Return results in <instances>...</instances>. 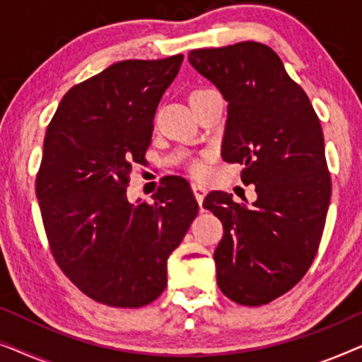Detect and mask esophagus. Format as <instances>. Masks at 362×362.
Instances as JSON below:
<instances>
[{"label": "esophagus", "instance_id": "obj_1", "mask_svg": "<svg viewBox=\"0 0 362 362\" xmlns=\"http://www.w3.org/2000/svg\"><path fill=\"white\" fill-rule=\"evenodd\" d=\"M191 187H192V192H194L196 201L199 202V204H202V201H204V197L207 194V189L202 185H197V182H194Z\"/></svg>", "mask_w": 362, "mask_h": 362}]
</instances>
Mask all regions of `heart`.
Instances as JSON below:
<instances>
[{
	"label": "heart",
	"instance_id": "heart-1",
	"mask_svg": "<svg viewBox=\"0 0 362 362\" xmlns=\"http://www.w3.org/2000/svg\"><path fill=\"white\" fill-rule=\"evenodd\" d=\"M204 92H207V90H194V92L191 93V97H192V95H199V93H204ZM192 171H194L196 175H201V173H202L201 165H192Z\"/></svg>",
	"mask_w": 362,
	"mask_h": 362
}]
</instances>
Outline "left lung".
<instances>
[{
  "label": "left lung",
  "mask_w": 362,
  "mask_h": 362,
  "mask_svg": "<svg viewBox=\"0 0 362 362\" xmlns=\"http://www.w3.org/2000/svg\"><path fill=\"white\" fill-rule=\"evenodd\" d=\"M189 64L227 105L222 160L240 163L257 201L212 191L204 206L224 226L214 252L217 285L239 305L270 303L313 262L331 197L325 138L310 98L269 46L254 41L194 49Z\"/></svg>",
  "instance_id": "8db88e82"
}]
</instances>
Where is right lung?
Here are the masks:
<instances>
[{
    "mask_svg": "<svg viewBox=\"0 0 362 362\" xmlns=\"http://www.w3.org/2000/svg\"><path fill=\"white\" fill-rule=\"evenodd\" d=\"M181 62L177 54L112 64L74 86L47 127L36 196L49 245L72 284L103 305L138 308L156 300L168 259L199 211L181 177H170L153 204L127 197Z\"/></svg>",
    "mask_w": 362,
    "mask_h": 362,
    "instance_id": "right-lung-1",
    "label": "right lung"
}]
</instances>
